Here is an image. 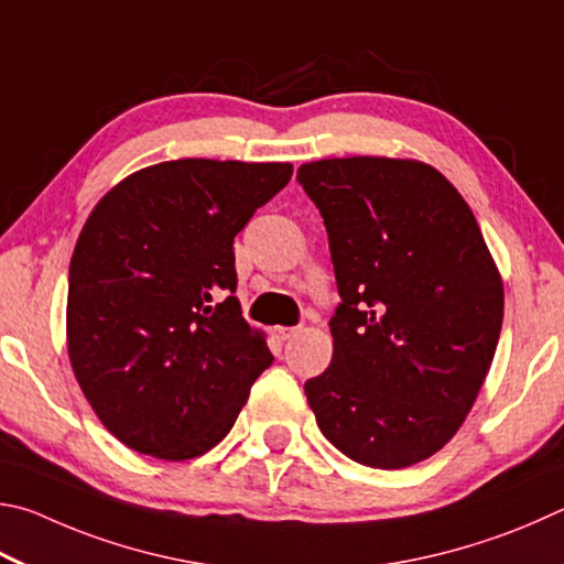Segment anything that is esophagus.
I'll return each mask as SVG.
<instances>
[{
	"mask_svg": "<svg viewBox=\"0 0 564 564\" xmlns=\"http://www.w3.org/2000/svg\"><path fill=\"white\" fill-rule=\"evenodd\" d=\"M272 332H274V337L280 339V341H288V339H292L294 334H297L300 329H297V327H274Z\"/></svg>",
	"mask_w": 564,
	"mask_h": 564,
	"instance_id": "obj_1",
	"label": "esophagus"
}]
</instances>
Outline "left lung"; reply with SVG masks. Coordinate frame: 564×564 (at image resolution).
<instances>
[{"mask_svg": "<svg viewBox=\"0 0 564 564\" xmlns=\"http://www.w3.org/2000/svg\"><path fill=\"white\" fill-rule=\"evenodd\" d=\"M341 304L329 369L304 383L319 431L369 468H409L456 436L496 357L502 276L476 215L416 158L300 165Z\"/></svg>", "mask_w": 564, "mask_h": 564, "instance_id": "left-lung-1", "label": "left lung"}]
</instances>
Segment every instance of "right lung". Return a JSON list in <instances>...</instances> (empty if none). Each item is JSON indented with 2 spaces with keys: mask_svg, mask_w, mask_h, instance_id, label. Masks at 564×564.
<instances>
[{
  "mask_svg": "<svg viewBox=\"0 0 564 564\" xmlns=\"http://www.w3.org/2000/svg\"><path fill=\"white\" fill-rule=\"evenodd\" d=\"M290 177L292 163L181 158L126 175L88 215L68 264L66 351L123 446L191 460L235 426L272 354L232 297V240Z\"/></svg>",
  "mask_w": 564,
  "mask_h": 564,
  "instance_id": "1",
  "label": "right lung"
}]
</instances>
